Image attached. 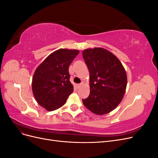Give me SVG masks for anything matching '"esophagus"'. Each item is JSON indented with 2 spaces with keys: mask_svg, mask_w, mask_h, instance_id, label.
<instances>
[{
  "mask_svg": "<svg viewBox=\"0 0 158 158\" xmlns=\"http://www.w3.org/2000/svg\"><path fill=\"white\" fill-rule=\"evenodd\" d=\"M82 85H84V83H83V82H82L81 84H77V86H78V88H80L81 86H82Z\"/></svg>",
  "mask_w": 158,
  "mask_h": 158,
  "instance_id": "34e87169",
  "label": "esophagus"
}]
</instances>
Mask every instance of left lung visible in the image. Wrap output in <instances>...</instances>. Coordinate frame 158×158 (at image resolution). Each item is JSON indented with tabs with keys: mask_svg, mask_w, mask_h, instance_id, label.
<instances>
[{
	"mask_svg": "<svg viewBox=\"0 0 158 158\" xmlns=\"http://www.w3.org/2000/svg\"><path fill=\"white\" fill-rule=\"evenodd\" d=\"M82 56L89 72L90 87L83 103L94 114L109 113L118 106L125 93V69L115 55L101 47L85 49Z\"/></svg>",
	"mask_w": 158,
	"mask_h": 158,
	"instance_id": "left-lung-1",
	"label": "left lung"
}]
</instances>
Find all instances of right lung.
I'll return each mask as SVG.
<instances>
[{
  "label": "right lung",
  "mask_w": 158,
  "mask_h": 158,
  "mask_svg": "<svg viewBox=\"0 0 158 158\" xmlns=\"http://www.w3.org/2000/svg\"><path fill=\"white\" fill-rule=\"evenodd\" d=\"M79 53L76 49H60L52 52L37 66L32 78V91L37 102L47 111L61 107L73 93L69 66Z\"/></svg>",
  "instance_id": "1"
}]
</instances>
